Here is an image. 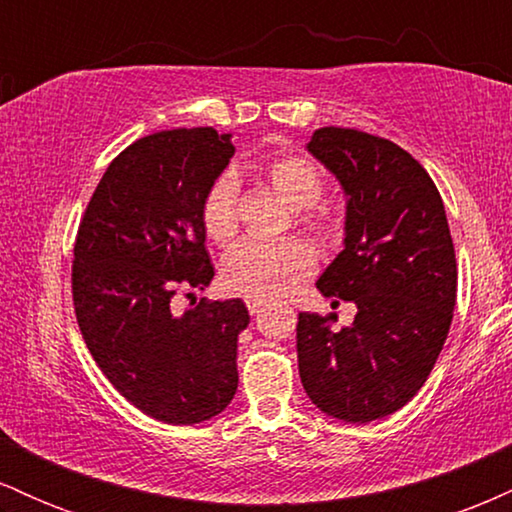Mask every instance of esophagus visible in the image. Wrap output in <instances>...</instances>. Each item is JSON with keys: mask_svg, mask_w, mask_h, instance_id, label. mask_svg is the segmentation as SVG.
Listing matches in <instances>:
<instances>
[{"mask_svg": "<svg viewBox=\"0 0 512 512\" xmlns=\"http://www.w3.org/2000/svg\"><path fill=\"white\" fill-rule=\"evenodd\" d=\"M245 305H248L250 313H260L264 305H267V298H264V296H245Z\"/></svg>", "mask_w": 512, "mask_h": 512, "instance_id": "obj_1", "label": "esophagus"}]
</instances>
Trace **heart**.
I'll return each instance as SVG.
<instances>
[{"label": "heart", "instance_id": "b5f03b06", "mask_svg": "<svg viewBox=\"0 0 512 512\" xmlns=\"http://www.w3.org/2000/svg\"><path fill=\"white\" fill-rule=\"evenodd\" d=\"M255 170L272 185V190L293 209L298 219L313 231H327V216L315 209L322 195L320 168L308 156L284 151L255 163ZM204 233L214 243H228L238 231V185L236 178L223 173L207 187L202 199ZM313 245L303 238L255 240L245 238L226 252L221 279L228 291L248 296H281L315 267Z\"/></svg>", "mask_w": 512, "mask_h": 512}]
</instances>
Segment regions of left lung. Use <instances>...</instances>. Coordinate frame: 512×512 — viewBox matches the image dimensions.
Listing matches in <instances>:
<instances>
[{
	"instance_id": "left-lung-1",
	"label": "left lung",
	"mask_w": 512,
	"mask_h": 512,
	"mask_svg": "<svg viewBox=\"0 0 512 512\" xmlns=\"http://www.w3.org/2000/svg\"><path fill=\"white\" fill-rule=\"evenodd\" d=\"M308 151L342 185L344 250L317 279L327 298L356 303L354 325L301 313L298 373L327 416L368 424L402 409L436 366L457 298V262L431 175L390 139L315 129Z\"/></svg>"
}]
</instances>
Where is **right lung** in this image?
<instances>
[{"label": "right lung", "mask_w": 512, "mask_h": 512, "mask_svg": "<svg viewBox=\"0 0 512 512\" xmlns=\"http://www.w3.org/2000/svg\"><path fill=\"white\" fill-rule=\"evenodd\" d=\"M233 154L231 134L211 127L137 139L103 173L76 233L72 293L88 351L163 424L209 421L238 390L245 303L202 298L182 315L170 303L214 279L199 209Z\"/></svg>", "instance_id": "1"}]
</instances>
